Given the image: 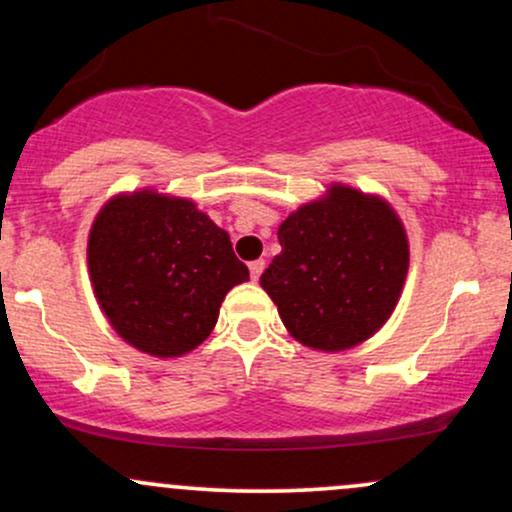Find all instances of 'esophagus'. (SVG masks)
Masks as SVG:
<instances>
[{
    "mask_svg": "<svg viewBox=\"0 0 512 512\" xmlns=\"http://www.w3.org/2000/svg\"><path fill=\"white\" fill-rule=\"evenodd\" d=\"M264 264H267V262H264V260H255V262H250V276H252V279H260V274L264 272Z\"/></svg>",
    "mask_w": 512,
    "mask_h": 512,
    "instance_id": "esophagus-1",
    "label": "esophagus"
}]
</instances>
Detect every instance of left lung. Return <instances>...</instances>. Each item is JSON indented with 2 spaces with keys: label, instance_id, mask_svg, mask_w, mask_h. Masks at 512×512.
Returning <instances> with one entry per match:
<instances>
[{
  "label": "left lung",
  "instance_id": "left-lung-1",
  "mask_svg": "<svg viewBox=\"0 0 512 512\" xmlns=\"http://www.w3.org/2000/svg\"><path fill=\"white\" fill-rule=\"evenodd\" d=\"M281 252L260 284L298 342L349 349L385 325L409 269V245L383 199L334 185L279 226Z\"/></svg>",
  "mask_w": 512,
  "mask_h": 512
}]
</instances>
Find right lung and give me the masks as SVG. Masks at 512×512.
<instances>
[{"label": "right lung", "instance_id": "1", "mask_svg": "<svg viewBox=\"0 0 512 512\" xmlns=\"http://www.w3.org/2000/svg\"><path fill=\"white\" fill-rule=\"evenodd\" d=\"M88 272L110 325L151 356L202 344L226 293L250 279L231 238L187 199L115 197L88 236Z\"/></svg>", "mask_w": 512, "mask_h": 512}]
</instances>
